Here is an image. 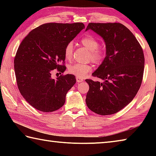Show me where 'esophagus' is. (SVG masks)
Returning <instances> with one entry per match:
<instances>
[{
    "label": "esophagus",
    "instance_id": "obj_1",
    "mask_svg": "<svg viewBox=\"0 0 156 156\" xmlns=\"http://www.w3.org/2000/svg\"><path fill=\"white\" fill-rule=\"evenodd\" d=\"M76 81H77V83H81V82L83 81V79H82L81 78H79V77H76Z\"/></svg>",
    "mask_w": 156,
    "mask_h": 156
}]
</instances>
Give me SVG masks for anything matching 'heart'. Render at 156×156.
I'll use <instances>...</instances> for the list:
<instances>
[{"mask_svg":"<svg viewBox=\"0 0 156 156\" xmlns=\"http://www.w3.org/2000/svg\"><path fill=\"white\" fill-rule=\"evenodd\" d=\"M80 44L89 51V59L97 64L102 62L106 56V49L104 47H100L99 42L95 37L87 35L83 37L80 41ZM73 51V43L72 42L67 44L65 47L64 54L66 60H70L72 58ZM69 72L76 76V77L84 78L87 73L92 71V66L89 64L75 63L70 65L68 69Z\"/></svg>","mask_w":156,"mask_h":156,"instance_id":"heart-1","label":"heart"}]
</instances>
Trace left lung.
<instances>
[{
    "mask_svg": "<svg viewBox=\"0 0 156 156\" xmlns=\"http://www.w3.org/2000/svg\"><path fill=\"white\" fill-rule=\"evenodd\" d=\"M91 30L103 39L106 56L93 76L100 83L87 79L89 89L86 104L97 114H113L132 101L140 87L144 57L142 49L131 31L121 23H93Z\"/></svg>",
    "mask_w": 156,
    "mask_h": 156,
    "instance_id": "1",
    "label": "left lung"
}]
</instances>
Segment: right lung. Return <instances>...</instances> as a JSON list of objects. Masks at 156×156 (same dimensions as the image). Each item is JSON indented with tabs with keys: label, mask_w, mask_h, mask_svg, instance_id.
Instances as JSON below:
<instances>
[{
	"label": "right lung",
	"mask_w": 156,
	"mask_h": 156,
	"mask_svg": "<svg viewBox=\"0 0 156 156\" xmlns=\"http://www.w3.org/2000/svg\"><path fill=\"white\" fill-rule=\"evenodd\" d=\"M84 28L83 23H46L21 42L14 58L16 78L21 95L35 109L52 112L64 105L76 77L67 74L54 79L51 72H65V47Z\"/></svg>",
	"instance_id": "add662e5"
}]
</instances>
